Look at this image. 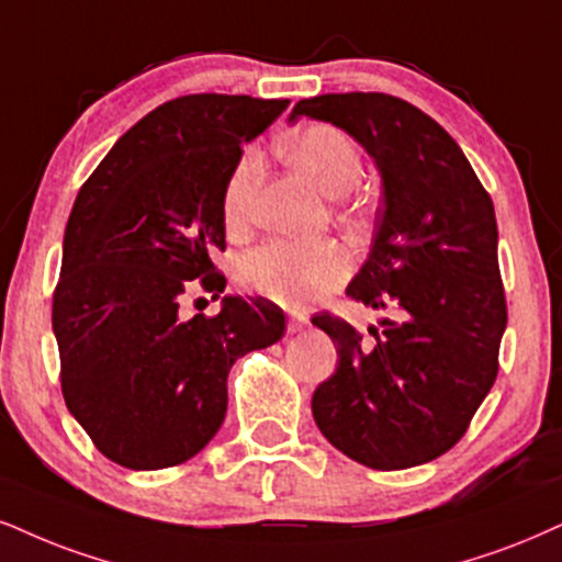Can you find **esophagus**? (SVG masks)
<instances>
[{"instance_id":"esophagus-1","label":"esophagus","mask_w":562,"mask_h":562,"mask_svg":"<svg viewBox=\"0 0 562 562\" xmlns=\"http://www.w3.org/2000/svg\"><path fill=\"white\" fill-rule=\"evenodd\" d=\"M286 328L289 330H292V334H300V330H304V328H307V315H302V313H296V310H292V313H289L286 315Z\"/></svg>"}]
</instances>
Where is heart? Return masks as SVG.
Listing matches in <instances>:
<instances>
[{
    "mask_svg": "<svg viewBox=\"0 0 562 562\" xmlns=\"http://www.w3.org/2000/svg\"><path fill=\"white\" fill-rule=\"evenodd\" d=\"M281 150L317 190L330 198L349 195L362 179V150L355 137L334 124H307L283 137ZM260 182L262 158L258 150H247L228 175L221 200L224 226L232 237H239L252 226ZM349 270L351 260L346 249L330 239H270L241 258L239 286L286 307H302L334 292Z\"/></svg>",
    "mask_w": 562,
    "mask_h": 562,
    "instance_id": "heart-1",
    "label": "heart"
}]
</instances>
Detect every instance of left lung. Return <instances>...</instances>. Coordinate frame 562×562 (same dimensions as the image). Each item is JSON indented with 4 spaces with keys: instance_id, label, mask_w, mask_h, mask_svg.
<instances>
[{
    "instance_id": "1",
    "label": "left lung",
    "mask_w": 562,
    "mask_h": 562,
    "mask_svg": "<svg viewBox=\"0 0 562 562\" xmlns=\"http://www.w3.org/2000/svg\"><path fill=\"white\" fill-rule=\"evenodd\" d=\"M300 116L334 122L378 161L375 245L346 294L396 310L372 341L334 313L313 317L338 346L313 417L364 467H419L463 438L501 370L508 304L493 198L459 143L396 95L325 93L296 103Z\"/></svg>"
}]
</instances>
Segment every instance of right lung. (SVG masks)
<instances>
[{"label": "right lung", "instance_id": "add662e5", "mask_svg": "<svg viewBox=\"0 0 562 562\" xmlns=\"http://www.w3.org/2000/svg\"><path fill=\"white\" fill-rule=\"evenodd\" d=\"M286 106L179 95L130 127L80 187L52 304L59 383L69 414L124 469L200 453L226 417L232 364L283 336V313L262 296H226L213 317H182V302L224 292L213 255L226 249V179Z\"/></svg>", "mask_w": 562, "mask_h": 562}]
</instances>
